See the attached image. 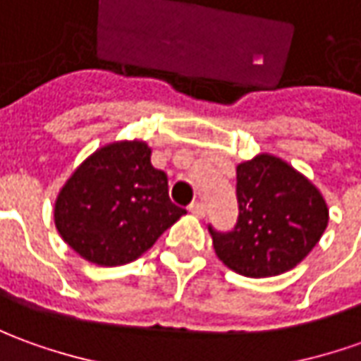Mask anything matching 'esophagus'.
Returning a JSON list of instances; mask_svg holds the SVG:
<instances>
[{
	"mask_svg": "<svg viewBox=\"0 0 361 361\" xmlns=\"http://www.w3.org/2000/svg\"><path fill=\"white\" fill-rule=\"evenodd\" d=\"M190 212L193 215H197V217H205V205L201 201H193L190 205Z\"/></svg>",
	"mask_w": 361,
	"mask_h": 361,
	"instance_id": "34e87169",
	"label": "esophagus"
}]
</instances>
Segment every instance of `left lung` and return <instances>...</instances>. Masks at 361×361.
I'll return each mask as SVG.
<instances>
[{"mask_svg":"<svg viewBox=\"0 0 361 361\" xmlns=\"http://www.w3.org/2000/svg\"><path fill=\"white\" fill-rule=\"evenodd\" d=\"M239 217L231 231L209 225L213 249L231 271L264 279L294 269L328 225L322 193L281 158L261 154L237 166Z\"/></svg>","mask_w":361,"mask_h":361,"instance_id":"8db88e82","label":"left lung"}]
</instances>
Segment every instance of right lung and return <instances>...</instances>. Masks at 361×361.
Instances as JSON below:
<instances>
[{
    "instance_id": "obj_1",
    "label": "right lung",
    "mask_w": 361,
    "mask_h": 361,
    "mask_svg": "<svg viewBox=\"0 0 361 361\" xmlns=\"http://www.w3.org/2000/svg\"><path fill=\"white\" fill-rule=\"evenodd\" d=\"M146 142H114L78 166L55 201L61 237L82 259L118 267L138 259L185 215Z\"/></svg>"
}]
</instances>
